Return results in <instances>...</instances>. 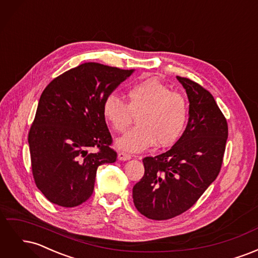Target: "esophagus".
Returning a JSON list of instances; mask_svg holds the SVG:
<instances>
[{
	"label": "esophagus",
	"instance_id": "34e87169",
	"mask_svg": "<svg viewBox=\"0 0 258 258\" xmlns=\"http://www.w3.org/2000/svg\"><path fill=\"white\" fill-rule=\"evenodd\" d=\"M117 158H118V160L126 161V160H130L131 159V156L126 154V153H118V155H117Z\"/></svg>",
	"mask_w": 258,
	"mask_h": 258
}]
</instances>
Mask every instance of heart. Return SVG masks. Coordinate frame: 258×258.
Listing matches in <instances>:
<instances>
[{"instance_id":"heart-1","label":"heart","mask_w":258,"mask_h":258,"mask_svg":"<svg viewBox=\"0 0 258 258\" xmlns=\"http://www.w3.org/2000/svg\"><path fill=\"white\" fill-rule=\"evenodd\" d=\"M102 113L117 131L126 130L138 114V126L115 142L117 148L129 153L143 152L156 142L160 147L174 145L183 136L188 118L185 99L156 79L132 85L128 90V104L115 93L107 96Z\"/></svg>"}]
</instances>
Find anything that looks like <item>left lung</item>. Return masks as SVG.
Wrapping results in <instances>:
<instances>
[{
  "label": "left lung",
  "mask_w": 258,
  "mask_h": 258,
  "mask_svg": "<svg viewBox=\"0 0 258 258\" xmlns=\"http://www.w3.org/2000/svg\"><path fill=\"white\" fill-rule=\"evenodd\" d=\"M188 98V121L181 139L166 153L145 157V172L132 189L138 211L156 221L192 207L217 177L228 126L213 96L197 83L176 76Z\"/></svg>",
  "instance_id": "left-lung-1"
}]
</instances>
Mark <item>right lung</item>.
Returning <instances> with one entry per match:
<instances>
[{"mask_svg":"<svg viewBox=\"0 0 258 258\" xmlns=\"http://www.w3.org/2000/svg\"><path fill=\"white\" fill-rule=\"evenodd\" d=\"M134 72L87 62L44 89L28 142L35 184L52 204L82 205L92 195L98 167L116 161L102 105ZM92 147L99 151L90 152Z\"/></svg>","mask_w":258,"mask_h":258,"instance_id":"add662e5","label":"right lung"}]
</instances>
